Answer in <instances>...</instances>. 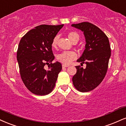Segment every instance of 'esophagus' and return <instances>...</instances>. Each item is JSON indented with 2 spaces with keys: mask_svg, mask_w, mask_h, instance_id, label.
I'll list each match as a JSON object with an SVG mask.
<instances>
[{
  "mask_svg": "<svg viewBox=\"0 0 126 126\" xmlns=\"http://www.w3.org/2000/svg\"><path fill=\"white\" fill-rule=\"evenodd\" d=\"M62 66H63V68H66V67H68V65H67L63 64V65H62Z\"/></svg>",
  "mask_w": 126,
  "mask_h": 126,
  "instance_id": "1",
  "label": "esophagus"
}]
</instances>
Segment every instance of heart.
Returning a JSON list of instances; mask_svg holds the SVG:
<instances>
[{"mask_svg":"<svg viewBox=\"0 0 126 126\" xmlns=\"http://www.w3.org/2000/svg\"><path fill=\"white\" fill-rule=\"evenodd\" d=\"M68 37L69 39L73 43L74 42H78L79 39V35L75 32H70L68 33ZM59 36H56L54 38L52 43V47H57L58 41ZM77 58V54L73 51H64L61 54L57 55V58L59 61L61 62L64 64H69L73 60Z\"/></svg>","mask_w":126,"mask_h":126,"instance_id":"obj_1","label":"heart"}]
</instances>
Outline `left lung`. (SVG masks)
<instances>
[{"instance_id": "left-lung-1", "label": "left lung", "mask_w": 126, "mask_h": 126, "mask_svg": "<svg viewBox=\"0 0 126 126\" xmlns=\"http://www.w3.org/2000/svg\"><path fill=\"white\" fill-rule=\"evenodd\" d=\"M71 26L84 33L85 49L77 61L87 65L85 68L75 66L77 73L72 77V82L79 91L88 92L101 83L107 73L111 56L109 40L100 28L89 22H81Z\"/></svg>"}]
</instances>
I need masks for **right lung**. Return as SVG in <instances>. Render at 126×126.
Returning a JSON list of instances; mask_svg holds the SVG:
<instances>
[{
	"instance_id": "1",
	"label": "right lung",
	"mask_w": 126,
	"mask_h": 126,
	"mask_svg": "<svg viewBox=\"0 0 126 126\" xmlns=\"http://www.w3.org/2000/svg\"><path fill=\"white\" fill-rule=\"evenodd\" d=\"M63 25H41L28 32L20 39L17 51L20 74L31 93L45 95L52 91L62 69L59 62L52 63L55 57L52 43ZM48 65V69L44 66Z\"/></svg>"
}]
</instances>
